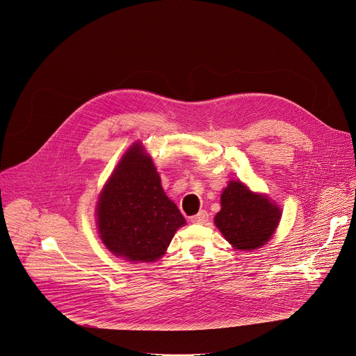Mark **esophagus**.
Listing matches in <instances>:
<instances>
[{
  "instance_id": "34e87169",
  "label": "esophagus",
  "mask_w": 356,
  "mask_h": 356,
  "mask_svg": "<svg viewBox=\"0 0 356 356\" xmlns=\"http://www.w3.org/2000/svg\"><path fill=\"white\" fill-rule=\"evenodd\" d=\"M208 218H209L208 212L202 209V211H200L197 215L191 216V222H193V223H197V225H204V223L208 222Z\"/></svg>"
}]
</instances>
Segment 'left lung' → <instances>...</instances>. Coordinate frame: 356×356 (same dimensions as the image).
Instances as JSON below:
<instances>
[{"label":"left lung","instance_id":"1","mask_svg":"<svg viewBox=\"0 0 356 356\" xmlns=\"http://www.w3.org/2000/svg\"><path fill=\"white\" fill-rule=\"evenodd\" d=\"M220 205L215 225L236 250L251 251L265 245L282 218L280 208L269 197L252 193L240 180L229 181Z\"/></svg>","mask_w":356,"mask_h":356}]
</instances>
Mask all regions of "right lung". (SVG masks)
I'll return each instance as SVG.
<instances>
[{
	"label": "right lung",
	"mask_w": 356,
	"mask_h": 356,
	"mask_svg": "<svg viewBox=\"0 0 356 356\" xmlns=\"http://www.w3.org/2000/svg\"><path fill=\"white\" fill-rule=\"evenodd\" d=\"M97 226L105 247L130 262H154L168 250L186 219L170 201L151 156L133 144L97 202Z\"/></svg>",
	"instance_id": "add662e5"
}]
</instances>
